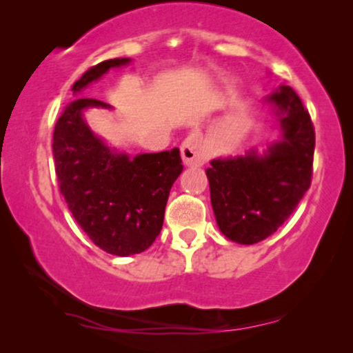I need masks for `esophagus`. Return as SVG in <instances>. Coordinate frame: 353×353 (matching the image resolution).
<instances>
[{
    "mask_svg": "<svg viewBox=\"0 0 353 353\" xmlns=\"http://www.w3.org/2000/svg\"><path fill=\"white\" fill-rule=\"evenodd\" d=\"M181 157L183 162L190 167H199L207 161L204 143L199 134L191 133L181 143Z\"/></svg>",
    "mask_w": 353,
    "mask_h": 353,
    "instance_id": "obj_1",
    "label": "esophagus"
}]
</instances>
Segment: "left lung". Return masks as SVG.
I'll use <instances>...</instances> for the list:
<instances>
[{
  "mask_svg": "<svg viewBox=\"0 0 353 353\" xmlns=\"http://www.w3.org/2000/svg\"><path fill=\"white\" fill-rule=\"evenodd\" d=\"M276 109L281 141L265 156L215 159L207 168L216 225L226 238L255 244L273 234L312 183L315 128L310 114L291 86L268 96Z\"/></svg>",
  "mask_w": 353,
  "mask_h": 353,
  "instance_id": "obj_1",
  "label": "left lung"
}]
</instances>
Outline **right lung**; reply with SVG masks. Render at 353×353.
<instances>
[{
    "label": "right lung",
    "mask_w": 353,
    "mask_h": 353,
    "mask_svg": "<svg viewBox=\"0 0 353 353\" xmlns=\"http://www.w3.org/2000/svg\"><path fill=\"white\" fill-rule=\"evenodd\" d=\"M130 59H109L90 67L72 86L52 133V156L62 196L77 223L105 252L127 257L146 250L161 233L172 185L183 170L180 149L130 159L105 146L81 112L110 105L80 96L91 81Z\"/></svg>",
    "instance_id": "obj_1"
}]
</instances>
